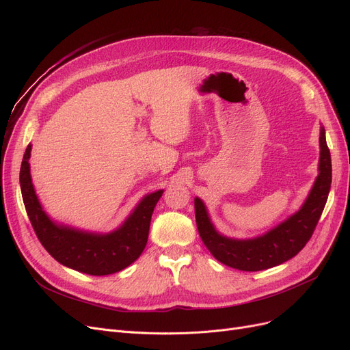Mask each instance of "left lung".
Here are the masks:
<instances>
[{
  "label": "left lung",
  "instance_id": "1",
  "mask_svg": "<svg viewBox=\"0 0 350 350\" xmlns=\"http://www.w3.org/2000/svg\"><path fill=\"white\" fill-rule=\"evenodd\" d=\"M319 146V174L304 206L261 237L234 240L221 235L214 228L203 201L196 197L194 208L198 234L215 260L240 271H262L291 260L306 245L325 208L332 183V161L323 127H321Z\"/></svg>",
  "mask_w": 350,
  "mask_h": 350
}]
</instances>
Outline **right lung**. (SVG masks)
Listing matches in <instances>:
<instances>
[{
	"label": "right lung",
	"instance_id": "1",
	"mask_svg": "<svg viewBox=\"0 0 350 350\" xmlns=\"http://www.w3.org/2000/svg\"><path fill=\"white\" fill-rule=\"evenodd\" d=\"M29 157L31 144L20 170L24 206L36 237L55 260L68 268L100 277L119 272L139 258L147 244L152 214L163 190L143 197L118 230L109 234L88 232L57 224L46 215L32 186Z\"/></svg>",
	"mask_w": 350,
	"mask_h": 350
}]
</instances>
